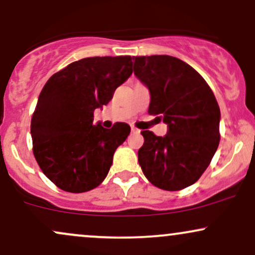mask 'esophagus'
Instances as JSON below:
<instances>
[{
	"instance_id": "esophagus-1",
	"label": "esophagus",
	"mask_w": 255,
	"mask_h": 255,
	"mask_svg": "<svg viewBox=\"0 0 255 255\" xmlns=\"http://www.w3.org/2000/svg\"><path fill=\"white\" fill-rule=\"evenodd\" d=\"M131 132H133V133H138L139 132V130L137 128H134L133 125H131Z\"/></svg>"
}]
</instances>
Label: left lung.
Wrapping results in <instances>:
<instances>
[{
  "instance_id": "8db88e82",
  "label": "left lung",
  "mask_w": 255,
  "mask_h": 255,
  "mask_svg": "<svg viewBox=\"0 0 255 255\" xmlns=\"http://www.w3.org/2000/svg\"><path fill=\"white\" fill-rule=\"evenodd\" d=\"M133 71L150 92L148 113L168 125L163 137L149 130L140 132V168L162 190L191 186L208 168L220 143L216 98L200 74L176 57H134Z\"/></svg>"
}]
</instances>
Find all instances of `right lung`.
I'll return each mask as SVG.
<instances>
[{
	"instance_id": "1",
	"label": "right lung",
	"mask_w": 255,
	"mask_h": 255,
	"mask_svg": "<svg viewBox=\"0 0 255 255\" xmlns=\"http://www.w3.org/2000/svg\"><path fill=\"white\" fill-rule=\"evenodd\" d=\"M131 74L130 56L88 57L45 83L31 121L33 154L57 187L82 193L106 178L116 149L131 128L127 123L112 128L93 125L94 110L109 104Z\"/></svg>"
}]
</instances>
